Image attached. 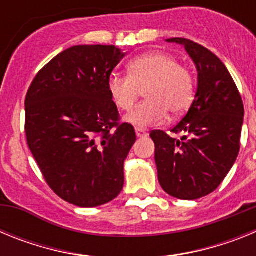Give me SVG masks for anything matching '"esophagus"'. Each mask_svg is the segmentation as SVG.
Segmentation results:
<instances>
[{"label": "esophagus", "mask_w": 256, "mask_h": 256, "mask_svg": "<svg viewBox=\"0 0 256 256\" xmlns=\"http://www.w3.org/2000/svg\"><path fill=\"white\" fill-rule=\"evenodd\" d=\"M136 134L138 138H142V137H146L148 134V130H144V128H136Z\"/></svg>", "instance_id": "esophagus-1"}]
</instances>
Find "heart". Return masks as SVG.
Segmentation results:
<instances>
[{"instance_id":"obj_1","label":"heart","mask_w":256,"mask_h":256,"mask_svg":"<svg viewBox=\"0 0 256 256\" xmlns=\"http://www.w3.org/2000/svg\"><path fill=\"white\" fill-rule=\"evenodd\" d=\"M130 74L114 73L108 79L112 100L128 112L144 91L146 101L126 116V123L138 128L159 124L168 118L182 115L195 98V79L187 68L165 52H148L128 64Z\"/></svg>"}]
</instances>
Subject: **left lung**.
<instances>
[{
	"label": "left lung",
	"instance_id": "1",
	"mask_svg": "<svg viewBox=\"0 0 256 256\" xmlns=\"http://www.w3.org/2000/svg\"><path fill=\"white\" fill-rule=\"evenodd\" d=\"M184 46L198 69V91L172 133L152 130L160 186L180 200L204 198L223 182L240 151L244 102L226 65L212 51L186 38H170Z\"/></svg>",
	"mask_w": 256,
	"mask_h": 256
}]
</instances>
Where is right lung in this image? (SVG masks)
I'll list each match as a JSON object with an SVG mask.
<instances>
[{
    "label": "right lung",
    "mask_w": 256,
    "mask_h": 256,
    "mask_svg": "<svg viewBox=\"0 0 256 256\" xmlns=\"http://www.w3.org/2000/svg\"><path fill=\"white\" fill-rule=\"evenodd\" d=\"M115 46L65 50L34 76L26 97V142L58 198L80 208L114 200L134 128L119 122L108 79L124 58Z\"/></svg>",
    "instance_id": "right-lung-1"
}]
</instances>
